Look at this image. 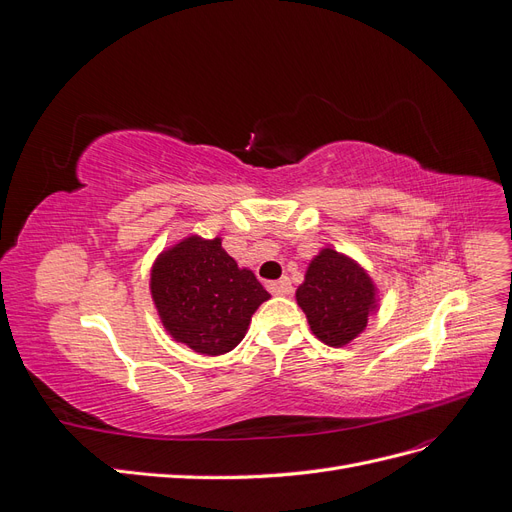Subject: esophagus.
I'll use <instances>...</instances> for the list:
<instances>
[{
	"mask_svg": "<svg viewBox=\"0 0 512 512\" xmlns=\"http://www.w3.org/2000/svg\"><path fill=\"white\" fill-rule=\"evenodd\" d=\"M267 288H269L271 294H277V297H284V294H290L292 284H290L288 277H282V280H277V282H269Z\"/></svg>",
	"mask_w": 512,
	"mask_h": 512,
	"instance_id": "obj_1",
	"label": "esophagus"
}]
</instances>
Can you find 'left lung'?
Returning <instances> with one entry per match:
<instances>
[{
	"label": "left lung",
	"instance_id": "left-lung-1",
	"mask_svg": "<svg viewBox=\"0 0 512 512\" xmlns=\"http://www.w3.org/2000/svg\"><path fill=\"white\" fill-rule=\"evenodd\" d=\"M297 303L320 342L339 348L365 329L376 309V290L356 262L327 247L309 262Z\"/></svg>",
	"mask_w": 512,
	"mask_h": 512
}]
</instances>
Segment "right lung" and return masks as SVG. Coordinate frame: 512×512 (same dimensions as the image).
Listing matches in <instances>:
<instances>
[{
    "mask_svg": "<svg viewBox=\"0 0 512 512\" xmlns=\"http://www.w3.org/2000/svg\"><path fill=\"white\" fill-rule=\"evenodd\" d=\"M151 294L166 331L200 354L235 348L252 314L271 294L239 269L222 241L188 237L164 252L151 271Z\"/></svg>",
    "mask_w": 512,
    "mask_h": 512,
    "instance_id": "right-lung-1",
    "label": "right lung"
}]
</instances>
